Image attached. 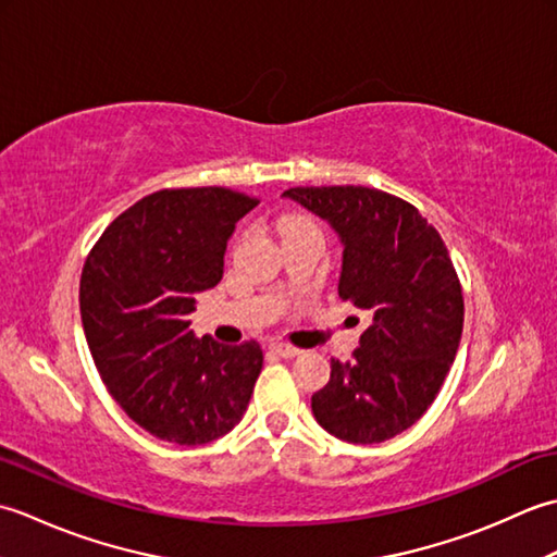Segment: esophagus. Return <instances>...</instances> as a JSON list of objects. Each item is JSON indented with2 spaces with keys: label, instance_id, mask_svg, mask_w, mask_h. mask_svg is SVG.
I'll list each match as a JSON object with an SVG mask.
<instances>
[{
  "label": "esophagus",
  "instance_id": "obj_1",
  "mask_svg": "<svg viewBox=\"0 0 557 557\" xmlns=\"http://www.w3.org/2000/svg\"><path fill=\"white\" fill-rule=\"evenodd\" d=\"M270 349L275 351L277 357H282V359H294V357H299V354H301V349L287 345V342H272Z\"/></svg>",
  "mask_w": 557,
  "mask_h": 557
}]
</instances>
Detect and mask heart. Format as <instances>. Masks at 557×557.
<instances>
[{
    "mask_svg": "<svg viewBox=\"0 0 557 557\" xmlns=\"http://www.w3.org/2000/svg\"><path fill=\"white\" fill-rule=\"evenodd\" d=\"M306 224H311V222L306 220V218H297V215H294V218H287L285 222H282V232H285V230H294V227H306Z\"/></svg>",
    "mask_w": 557,
    "mask_h": 557,
    "instance_id": "obj_1",
    "label": "heart"
}]
</instances>
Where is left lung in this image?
Here are the masks:
<instances>
[{
    "mask_svg": "<svg viewBox=\"0 0 557 557\" xmlns=\"http://www.w3.org/2000/svg\"><path fill=\"white\" fill-rule=\"evenodd\" d=\"M335 230L337 294L371 313L351 361H330L311 397L315 421L354 445L417 423L453 366L465 299L441 234L407 200L369 186H297L282 194Z\"/></svg>",
    "mask_w": 557,
    "mask_h": 557,
    "instance_id": "8db88e82",
    "label": "left lung"
}]
</instances>
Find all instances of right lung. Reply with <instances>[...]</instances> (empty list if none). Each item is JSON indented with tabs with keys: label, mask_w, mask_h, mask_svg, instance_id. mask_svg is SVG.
I'll use <instances>...</instances> for the list:
<instances>
[{
	"label": "right lung",
	"mask_w": 557,
	"mask_h": 557,
	"mask_svg": "<svg viewBox=\"0 0 557 557\" xmlns=\"http://www.w3.org/2000/svg\"><path fill=\"white\" fill-rule=\"evenodd\" d=\"M256 198L222 186L140 198L92 246L81 321L98 371L126 417L160 441L203 445L242 421L263 369L258 342L196 337L188 315L215 287L224 251Z\"/></svg>",
	"instance_id": "1"
}]
</instances>
